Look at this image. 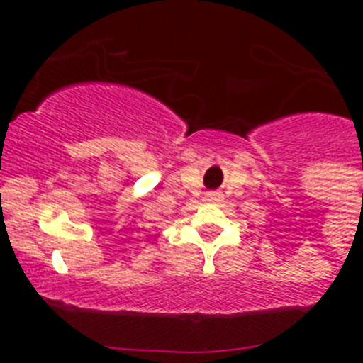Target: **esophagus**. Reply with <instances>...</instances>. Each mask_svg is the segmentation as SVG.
<instances>
[{
  "label": "esophagus",
  "instance_id": "esophagus-1",
  "mask_svg": "<svg viewBox=\"0 0 363 363\" xmlns=\"http://www.w3.org/2000/svg\"><path fill=\"white\" fill-rule=\"evenodd\" d=\"M219 200H223V195L219 191L205 193V202H219Z\"/></svg>",
  "mask_w": 363,
  "mask_h": 363
}]
</instances>
